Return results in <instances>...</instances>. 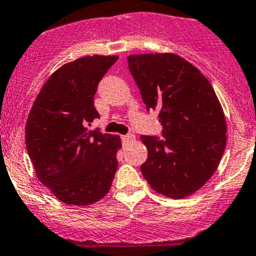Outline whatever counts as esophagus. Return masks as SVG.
Segmentation results:
<instances>
[{
	"mask_svg": "<svg viewBox=\"0 0 256 256\" xmlns=\"http://www.w3.org/2000/svg\"><path fill=\"white\" fill-rule=\"evenodd\" d=\"M132 140H134V134L122 136V142H123V144H130Z\"/></svg>",
	"mask_w": 256,
	"mask_h": 256,
	"instance_id": "1",
	"label": "esophagus"
}]
</instances>
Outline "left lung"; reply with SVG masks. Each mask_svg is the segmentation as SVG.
I'll return each instance as SVG.
<instances>
[{"label": "left lung", "instance_id": "8db88e82", "mask_svg": "<svg viewBox=\"0 0 256 256\" xmlns=\"http://www.w3.org/2000/svg\"><path fill=\"white\" fill-rule=\"evenodd\" d=\"M128 67L147 110L158 112L161 136H140L148 156L140 171L152 189L174 199L200 189L226 147V120L212 85L172 53L132 54Z\"/></svg>", "mask_w": 256, "mask_h": 256}]
</instances>
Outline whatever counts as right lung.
Returning a JSON list of instances; mask_svg holds the SVG:
<instances>
[{"mask_svg": "<svg viewBox=\"0 0 256 256\" xmlns=\"http://www.w3.org/2000/svg\"><path fill=\"white\" fill-rule=\"evenodd\" d=\"M116 60L88 56L66 63L44 84L28 116L25 142L35 174L67 204L100 200L118 168L119 136L86 128L100 116L94 96Z\"/></svg>", "mask_w": 256, "mask_h": 256, "instance_id": "add662e5", "label": "right lung"}]
</instances>
